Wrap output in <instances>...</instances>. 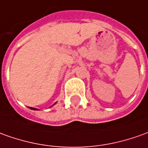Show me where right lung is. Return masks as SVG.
<instances>
[{
  "instance_id": "add662e5",
  "label": "right lung",
  "mask_w": 148,
  "mask_h": 148,
  "mask_svg": "<svg viewBox=\"0 0 148 148\" xmlns=\"http://www.w3.org/2000/svg\"><path fill=\"white\" fill-rule=\"evenodd\" d=\"M55 104H54V105H55ZM29 109H31V110H38V109H36V108H33V107H29Z\"/></svg>"
}]
</instances>
